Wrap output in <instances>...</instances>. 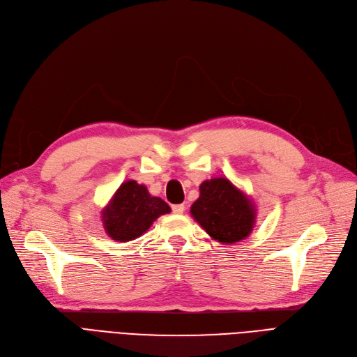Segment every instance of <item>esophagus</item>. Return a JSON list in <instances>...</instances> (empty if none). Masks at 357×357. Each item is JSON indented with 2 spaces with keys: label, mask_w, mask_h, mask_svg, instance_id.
<instances>
[{
  "label": "esophagus",
  "mask_w": 357,
  "mask_h": 357,
  "mask_svg": "<svg viewBox=\"0 0 357 357\" xmlns=\"http://www.w3.org/2000/svg\"><path fill=\"white\" fill-rule=\"evenodd\" d=\"M172 209H173V212H174V213L180 215V213H183V212H184V205H173V206H172Z\"/></svg>",
  "instance_id": "34e87169"
}]
</instances>
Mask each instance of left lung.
Returning <instances> with one entry per match:
<instances>
[{"label": "left lung", "mask_w": 357, "mask_h": 357, "mask_svg": "<svg viewBox=\"0 0 357 357\" xmlns=\"http://www.w3.org/2000/svg\"><path fill=\"white\" fill-rule=\"evenodd\" d=\"M199 190L200 196L190 208L197 224L219 243L245 240L256 224L251 199L225 177L203 181Z\"/></svg>", "instance_id": "obj_1"}]
</instances>
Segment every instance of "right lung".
Masks as SVG:
<instances>
[{
    "label": "right lung",
    "mask_w": 357,
    "mask_h": 357,
    "mask_svg": "<svg viewBox=\"0 0 357 357\" xmlns=\"http://www.w3.org/2000/svg\"><path fill=\"white\" fill-rule=\"evenodd\" d=\"M169 212L172 209L161 197L151 196L144 184L128 180L101 211V220L110 238L126 243L138 238L157 218Z\"/></svg>",
    "instance_id": "add662e5"
}]
</instances>
